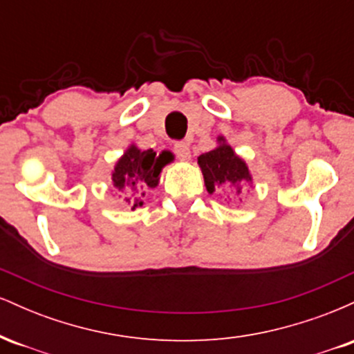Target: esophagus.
<instances>
[{
	"mask_svg": "<svg viewBox=\"0 0 354 354\" xmlns=\"http://www.w3.org/2000/svg\"><path fill=\"white\" fill-rule=\"evenodd\" d=\"M173 151H174V154H176L178 158H180L181 161H188L189 158H191L189 145L185 143V141H178V143H174Z\"/></svg>",
	"mask_w": 354,
	"mask_h": 354,
	"instance_id": "esophagus-1",
	"label": "esophagus"
}]
</instances>
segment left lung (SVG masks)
I'll list each match as a JSON object with an SVG mask.
<instances>
[{
	"instance_id": "obj_1",
	"label": "left lung",
	"mask_w": 354,
	"mask_h": 354,
	"mask_svg": "<svg viewBox=\"0 0 354 354\" xmlns=\"http://www.w3.org/2000/svg\"><path fill=\"white\" fill-rule=\"evenodd\" d=\"M203 178L208 193H214L219 186H236L238 194L241 193L239 185L251 183L250 169L245 161L233 151L223 136H218V148L201 154L198 158Z\"/></svg>"
}]
</instances>
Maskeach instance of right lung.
<instances>
[{"mask_svg":"<svg viewBox=\"0 0 354 354\" xmlns=\"http://www.w3.org/2000/svg\"><path fill=\"white\" fill-rule=\"evenodd\" d=\"M166 163L165 153L156 156L153 149L141 151L131 145L118 160L111 174L113 186L124 193L126 203L131 205V209H136L138 206H143L140 196H145V189L158 186L160 173Z\"/></svg>","mask_w":354,"mask_h":354,"instance_id":"obj_1","label":"right lung"}]
</instances>
